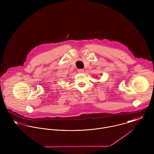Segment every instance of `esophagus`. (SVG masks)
I'll return each instance as SVG.
<instances>
[{
  "label": "esophagus",
  "instance_id": "1",
  "mask_svg": "<svg viewBox=\"0 0 154 154\" xmlns=\"http://www.w3.org/2000/svg\"><path fill=\"white\" fill-rule=\"evenodd\" d=\"M78 72L79 73H83V72H84V69H79L78 70Z\"/></svg>",
  "mask_w": 154,
  "mask_h": 154
}]
</instances>
